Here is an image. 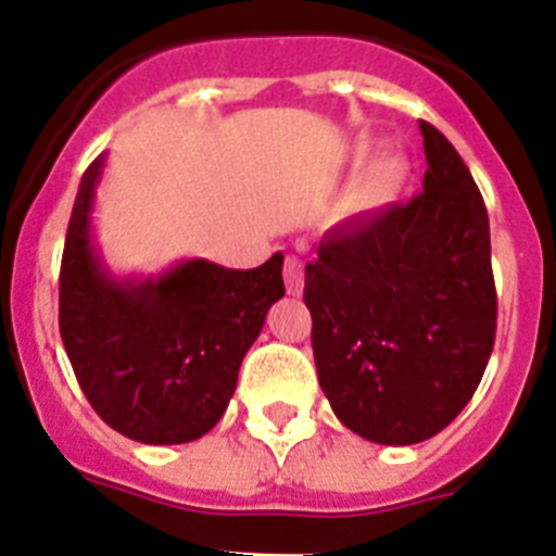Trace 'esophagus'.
<instances>
[{
	"label": "esophagus",
	"instance_id": "34e87169",
	"mask_svg": "<svg viewBox=\"0 0 556 556\" xmlns=\"http://www.w3.org/2000/svg\"><path fill=\"white\" fill-rule=\"evenodd\" d=\"M283 283H287L289 294L301 292V289H303V264H301V258L287 255V262H283Z\"/></svg>",
	"mask_w": 556,
	"mask_h": 556
}]
</instances>
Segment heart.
Returning <instances> with one entry per match:
<instances>
[{
	"mask_svg": "<svg viewBox=\"0 0 556 556\" xmlns=\"http://www.w3.org/2000/svg\"><path fill=\"white\" fill-rule=\"evenodd\" d=\"M406 175H409V166L397 155H381V159L370 161L358 172L351 203L356 208H378V205L390 203L392 198H397V191L404 189Z\"/></svg>",
	"mask_w": 556,
	"mask_h": 556,
	"instance_id": "obj_1",
	"label": "heart"
}]
</instances>
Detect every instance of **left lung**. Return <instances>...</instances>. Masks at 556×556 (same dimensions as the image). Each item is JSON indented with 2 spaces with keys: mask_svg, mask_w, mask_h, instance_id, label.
<instances>
[{
  "mask_svg": "<svg viewBox=\"0 0 556 556\" xmlns=\"http://www.w3.org/2000/svg\"><path fill=\"white\" fill-rule=\"evenodd\" d=\"M420 132L424 191L326 230L303 287L333 415L381 445L440 434L495 342L488 208L454 144L429 122Z\"/></svg>",
  "mask_w": 556,
  "mask_h": 556,
  "instance_id": "left-lung-1",
  "label": "left lung"
}]
</instances>
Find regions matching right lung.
<instances>
[{
    "label": "right lung",
    "mask_w": 556,
    "mask_h": 556,
    "mask_svg": "<svg viewBox=\"0 0 556 556\" xmlns=\"http://www.w3.org/2000/svg\"><path fill=\"white\" fill-rule=\"evenodd\" d=\"M105 155L88 166L61 262V339L88 404L111 429L147 445L191 443L219 424L244 353L283 298V255L255 269L205 258L116 281L91 242Z\"/></svg>",
    "instance_id": "add662e5"
}]
</instances>
